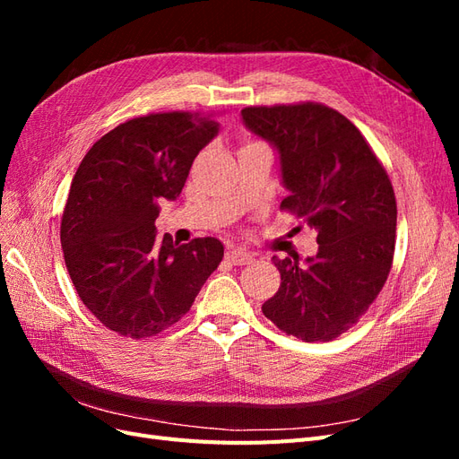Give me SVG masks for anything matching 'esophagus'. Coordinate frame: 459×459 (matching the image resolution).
<instances>
[{
	"mask_svg": "<svg viewBox=\"0 0 459 459\" xmlns=\"http://www.w3.org/2000/svg\"><path fill=\"white\" fill-rule=\"evenodd\" d=\"M226 260L233 264V266H245V264L253 262V255L241 251V248H231V251L226 253Z\"/></svg>",
	"mask_w": 459,
	"mask_h": 459,
	"instance_id": "1",
	"label": "esophagus"
}]
</instances>
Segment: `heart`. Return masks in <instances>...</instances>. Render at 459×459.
<instances>
[{
	"label": "heart",
	"mask_w": 459,
	"mask_h": 459,
	"mask_svg": "<svg viewBox=\"0 0 459 459\" xmlns=\"http://www.w3.org/2000/svg\"><path fill=\"white\" fill-rule=\"evenodd\" d=\"M245 145H262V143H260V142H256V140H247V142H245Z\"/></svg>",
	"instance_id": "heart-1"
}]
</instances>
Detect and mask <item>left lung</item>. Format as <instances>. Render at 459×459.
<instances>
[{
  "instance_id": "left-lung-1",
  "label": "left lung",
  "mask_w": 459,
  "mask_h": 459,
  "mask_svg": "<svg viewBox=\"0 0 459 459\" xmlns=\"http://www.w3.org/2000/svg\"><path fill=\"white\" fill-rule=\"evenodd\" d=\"M247 128L280 152L290 191L281 211L317 230V255L273 264L277 293L262 312L287 335L333 341L358 324L393 268L396 197L385 166L354 124L324 103L245 107Z\"/></svg>"
}]
</instances>
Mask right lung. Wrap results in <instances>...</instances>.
Listing matches in <instances>:
<instances>
[{
  "instance_id": "right-lung-1",
  "label": "right lung",
  "mask_w": 459,
  "mask_h": 459,
  "mask_svg": "<svg viewBox=\"0 0 459 459\" xmlns=\"http://www.w3.org/2000/svg\"><path fill=\"white\" fill-rule=\"evenodd\" d=\"M218 134L214 115L151 113L97 140L73 178L61 245L80 300L122 337H155L182 319L224 258L214 238H159L160 199H176L199 151Z\"/></svg>"
}]
</instances>
